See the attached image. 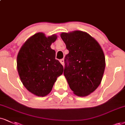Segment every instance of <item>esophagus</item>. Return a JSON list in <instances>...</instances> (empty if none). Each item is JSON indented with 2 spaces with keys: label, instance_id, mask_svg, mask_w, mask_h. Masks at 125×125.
I'll list each match as a JSON object with an SVG mask.
<instances>
[{
  "label": "esophagus",
  "instance_id": "esophagus-1",
  "mask_svg": "<svg viewBox=\"0 0 125 125\" xmlns=\"http://www.w3.org/2000/svg\"><path fill=\"white\" fill-rule=\"evenodd\" d=\"M60 62H61V63L62 64L63 66H64V61L63 59H62L60 60Z\"/></svg>",
  "mask_w": 125,
  "mask_h": 125
}]
</instances>
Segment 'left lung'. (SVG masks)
<instances>
[{
    "label": "left lung",
    "instance_id": "1",
    "mask_svg": "<svg viewBox=\"0 0 125 125\" xmlns=\"http://www.w3.org/2000/svg\"><path fill=\"white\" fill-rule=\"evenodd\" d=\"M61 37L69 51L64 75L70 89L79 97L90 95L100 85L105 68L101 46L90 34L79 30L62 32Z\"/></svg>",
    "mask_w": 125,
    "mask_h": 125
}]
</instances>
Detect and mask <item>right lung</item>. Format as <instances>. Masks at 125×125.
I'll list each match as a JSON object with an SVG mask.
<instances>
[{"label": "right lung", "mask_w": 125, "mask_h": 125, "mask_svg": "<svg viewBox=\"0 0 125 125\" xmlns=\"http://www.w3.org/2000/svg\"><path fill=\"white\" fill-rule=\"evenodd\" d=\"M56 34L46 37L36 33L24 43L17 57L20 78L27 90L36 96L45 97L51 92L57 78L62 74L63 67L55 59V51L51 45Z\"/></svg>", "instance_id": "right-lung-1"}]
</instances>
